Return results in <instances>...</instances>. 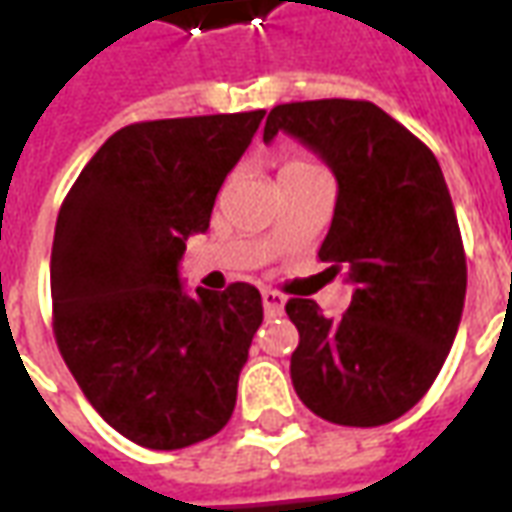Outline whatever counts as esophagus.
Returning a JSON list of instances; mask_svg holds the SVG:
<instances>
[{
    "mask_svg": "<svg viewBox=\"0 0 512 512\" xmlns=\"http://www.w3.org/2000/svg\"><path fill=\"white\" fill-rule=\"evenodd\" d=\"M263 307H266L268 315H279V312H282V307H285V296H282L279 290L266 288L263 290Z\"/></svg>",
    "mask_w": 512,
    "mask_h": 512,
    "instance_id": "34e87169",
    "label": "esophagus"
}]
</instances>
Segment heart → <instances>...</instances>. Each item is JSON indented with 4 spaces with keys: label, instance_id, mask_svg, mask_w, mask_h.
Segmentation results:
<instances>
[{
    "label": "heart",
    "instance_id": "heart-1",
    "mask_svg": "<svg viewBox=\"0 0 512 512\" xmlns=\"http://www.w3.org/2000/svg\"><path fill=\"white\" fill-rule=\"evenodd\" d=\"M318 164L312 161V158L307 156H290L285 158V164H282V169H279V178H288V175H301V172H310V169H315Z\"/></svg>",
    "mask_w": 512,
    "mask_h": 512
}]
</instances>
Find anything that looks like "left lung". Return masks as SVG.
<instances>
[{"label":"left lung","instance_id":"left-lung-1","mask_svg":"<svg viewBox=\"0 0 512 512\" xmlns=\"http://www.w3.org/2000/svg\"><path fill=\"white\" fill-rule=\"evenodd\" d=\"M296 136L332 167L337 205L318 257L354 282L340 321L290 299L299 329L290 378L312 414L376 428L417 406L461 323L466 252L452 197L430 147L370 101L279 104L263 139Z\"/></svg>","mask_w":512,"mask_h":512}]
</instances>
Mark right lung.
<instances>
[{
    "label": "right lung",
    "instance_id": "1",
    "mask_svg": "<svg viewBox=\"0 0 512 512\" xmlns=\"http://www.w3.org/2000/svg\"><path fill=\"white\" fill-rule=\"evenodd\" d=\"M263 109L145 120L106 139L68 191L51 246L54 340L84 397L126 439L180 450L233 417L263 323L260 290L189 296L178 260L205 233Z\"/></svg>",
    "mask_w": 512,
    "mask_h": 512
}]
</instances>
